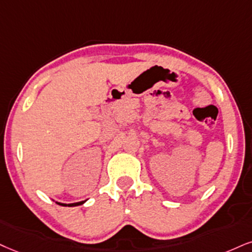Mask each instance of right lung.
I'll use <instances>...</instances> for the list:
<instances>
[{
  "label": "right lung",
  "mask_w": 252,
  "mask_h": 252,
  "mask_svg": "<svg viewBox=\"0 0 252 252\" xmlns=\"http://www.w3.org/2000/svg\"><path fill=\"white\" fill-rule=\"evenodd\" d=\"M85 201H80V202H76V203H61V202H56L57 204H60V206H63V207H77V206H80V204H83Z\"/></svg>",
  "instance_id": "add662e5"
}]
</instances>
